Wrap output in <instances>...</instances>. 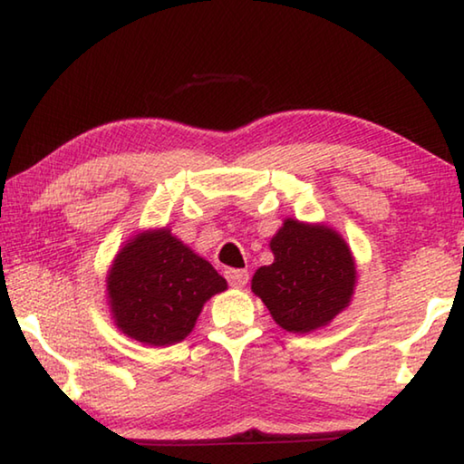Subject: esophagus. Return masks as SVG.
Instances as JSON below:
<instances>
[{"instance_id": "1", "label": "esophagus", "mask_w": 464, "mask_h": 464, "mask_svg": "<svg viewBox=\"0 0 464 464\" xmlns=\"http://www.w3.org/2000/svg\"><path fill=\"white\" fill-rule=\"evenodd\" d=\"M225 278L229 280V285L233 288H243L247 285L249 274H247V270H225Z\"/></svg>"}]
</instances>
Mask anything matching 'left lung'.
<instances>
[{"label": "left lung", "instance_id": "left-lung-1", "mask_svg": "<svg viewBox=\"0 0 464 464\" xmlns=\"http://www.w3.org/2000/svg\"><path fill=\"white\" fill-rule=\"evenodd\" d=\"M270 249L274 262L257 268L251 290L282 329L309 334L348 307L356 286V264L340 233L327 225L286 218Z\"/></svg>", "mask_w": 464, "mask_h": 464}]
</instances>
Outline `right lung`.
<instances>
[{
  "label": "right lung",
  "instance_id": "obj_1",
  "mask_svg": "<svg viewBox=\"0 0 464 464\" xmlns=\"http://www.w3.org/2000/svg\"><path fill=\"white\" fill-rule=\"evenodd\" d=\"M227 280L168 227L124 243L108 272V304L116 327L147 345H171L192 332L204 303Z\"/></svg>",
  "mask_w": 464,
  "mask_h": 464
}]
</instances>
